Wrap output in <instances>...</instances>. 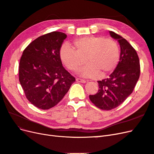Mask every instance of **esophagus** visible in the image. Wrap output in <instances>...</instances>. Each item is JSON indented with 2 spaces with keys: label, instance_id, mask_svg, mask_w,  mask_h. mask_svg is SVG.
Masks as SVG:
<instances>
[{
  "label": "esophagus",
  "instance_id": "obj_1",
  "mask_svg": "<svg viewBox=\"0 0 154 154\" xmlns=\"http://www.w3.org/2000/svg\"><path fill=\"white\" fill-rule=\"evenodd\" d=\"M76 82H80V83H86V80H83V79H80V78H76Z\"/></svg>",
  "mask_w": 154,
  "mask_h": 154
}]
</instances>
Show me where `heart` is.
Listing matches in <instances>:
<instances>
[{
    "label": "heart",
    "mask_w": 154,
    "mask_h": 154,
    "mask_svg": "<svg viewBox=\"0 0 154 154\" xmlns=\"http://www.w3.org/2000/svg\"><path fill=\"white\" fill-rule=\"evenodd\" d=\"M62 63L70 71L76 72L85 63L80 73L83 76L94 78L105 76L116 67L119 60V49L116 42L110 38L87 36L61 48L59 53Z\"/></svg>",
    "instance_id": "1"
}]
</instances>
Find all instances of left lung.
Here are the masks:
<instances>
[{
	"label": "left lung",
	"instance_id": "obj_1",
	"mask_svg": "<svg viewBox=\"0 0 154 154\" xmlns=\"http://www.w3.org/2000/svg\"><path fill=\"white\" fill-rule=\"evenodd\" d=\"M109 33L119 44V62L109 78L97 81L99 90L96 94L89 95L92 103L105 110L122 104L132 94L140 75V64L136 50L122 36L112 31Z\"/></svg>",
	"mask_w": 154,
	"mask_h": 154
}]
</instances>
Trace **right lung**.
I'll return each mask as SVG.
<instances>
[{
    "label": "right lung",
    "instance_id": "obj_1",
    "mask_svg": "<svg viewBox=\"0 0 154 154\" xmlns=\"http://www.w3.org/2000/svg\"><path fill=\"white\" fill-rule=\"evenodd\" d=\"M67 35L53 31L32 41L23 51L19 64V81L27 99L37 108L57 105L75 78L62 66L59 53Z\"/></svg>",
    "mask_w": 154,
    "mask_h": 154
}]
</instances>
